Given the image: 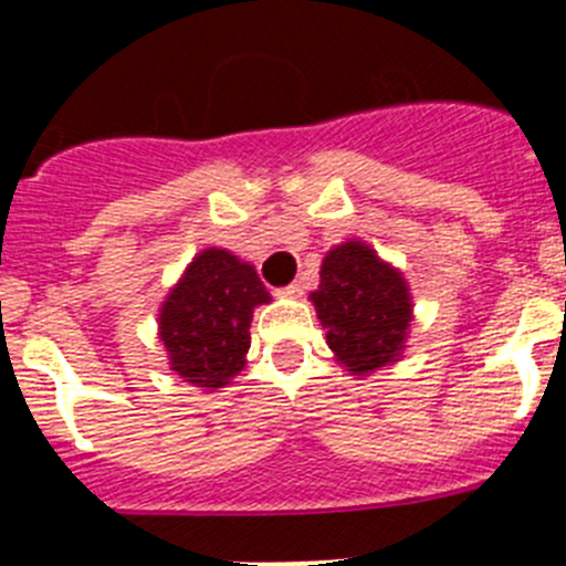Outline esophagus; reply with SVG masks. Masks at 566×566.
Instances as JSON below:
<instances>
[{"label":"esophagus","instance_id":"1","mask_svg":"<svg viewBox=\"0 0 566 566\" xmlns=\"http://www.w3.org/2000/svg\"><path fill=\"white\" fill-rule=\"evenodd\" d=\"M280 294H283V297H300V294H303V280H294V283L283 286Z\"/></svg>","mask_w":566,"mask_h":566}]
</instances>
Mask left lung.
<instances>
[{
    "label": "left lung",
    "mask_w": 566,
    "mask_h": 566,
    "mask_svg": "<svg viewBox=\"0 0 566 566\" xmlns=\"http://www.w3.org/2000/svg\"><path fill=\"white\" fill-rule=\"evenodd\" d=\"M308 300L334 359L352 377H371L402 359L413 323L411 286L365 240L348 238L328 249Z\"/></svg>",
    "instance_id": "left-lung-1"
}]
</instances>
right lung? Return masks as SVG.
<instances>
[{
	"mask_svg": "<svg viewBox=\"0 0 566 566\" xmlns=\"http://www.w3.org/2000/svg\"><path fill=\"white\" fill-rule=\"evenodd\" d=\"M272 303L252 263L221 247L201 249L158 308V339L169 371L218 391L247 365L254 308Z\"/></svg>",
	"mask_w": 566,
	"mask_h": 566,
	"instance_id": "add662e5",
	"label": "right lung"
}]
</instances>
